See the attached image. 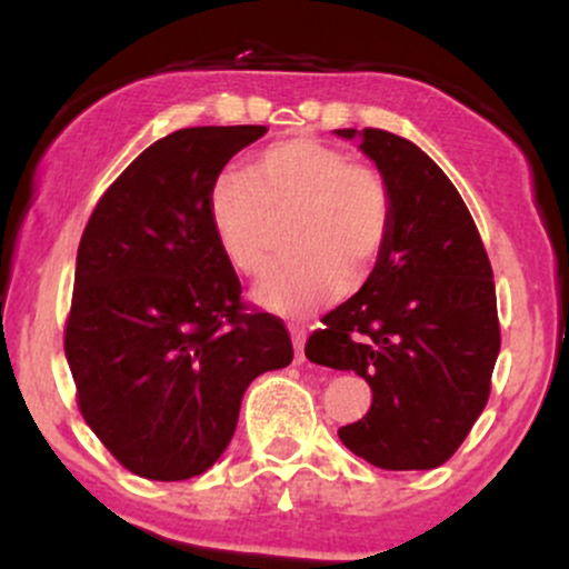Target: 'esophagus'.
Listing matches in <instances>:
<instances>
[{
    "label": "esophagus",
    "instance_id": "esophagus-1",
    "mask_svg": "<svg viewBox=\"0 0 569 569\" xmlns=\"http://www.w3.org/2000/svg\"><path fill=\"white\" fill-rule=\"evenodd\" d=\"M291 339H293V356H297V361H305V329H299V326H291Z\"/></svg>",
    "mask_w": 569,
    "mask_h": 569
}]
</instances>
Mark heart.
Segmentation results:
<instances>
[{"label":"heart","instance_id":"obj_1","mask_svg":"<svg viewBox=\"0 0 569 569\" xmlns=\"http://www.w3.org/2000/svg\"><path fill=\"white\" fill-rule=\"evenodd\" d=\"M208 221L227 262L264 276L289 224L291 259L257 289L259 305L305 318L361 286L380 264L393 232V194L367 162L310 136L257 152L243 173H221L208 189Z\"/></svg>","mask_w":569,"mask_h":569}]
</instances>
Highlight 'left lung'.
Returning <instances> with one entry per match:
<instances>
[{
    "label": "left lung",
    "mask_w": 569,
    "mask_h": 569,
    "mask_svg": "<svg viewBox=\"0 0 569 569\" xmlns=\"http://www.w3.org/2000/svg\"><path fill=\"white\" fill-rule=\"evenodd\" d=\"M361 139L393 194V232L356 297L323 316L305 356L356 371L371 407L339 439L385 471H428L457 452L487 407L500 352L492 264L447 173L417 143L380 128Z\"/></svg>",
    "instance_id": "8db88e82"
}]
</instances>
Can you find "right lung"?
Here are the masks:
<instances>
[{
	"mask_svg": "<svg viewBox=\"0 0 569 569\" xmlns=\"http://www.w3.org/2000/svg\"><path fill=\"white\" fill-rule=\"evenodd\" d=\"M264 126L184 128L101 194L77 251L63 350L84 422L130 473L184 481L219 460L246 388L289 367L280 318L240 299L208 189Z\"/></svg>",
	"mask_w": 569,
	"mask_h": 569,
	"instance_id": "1",
	"label": "right lung"
}]
</instances>
